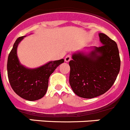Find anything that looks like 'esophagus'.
I'll return each mask as SVG.
<instances>
[{"label":"esophagus","mask_w":130,"mask_h":130,"mask_svg":"<svg viewBox=\"0 0 130 130\" xmlns=\"http://www.w3.org/2000/svg\"><path fill=\"white\" fill-rule=\"evenodd\" d=\"M64 60H65V62H68L71 60V55H67V56L65 57V59Z\"/></svg>","instance_id":"esophagus-1"}]
</instances>
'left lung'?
Returning <instances> with one entry per match:
<instances>
[{"label":"left lung","mask_w":130,"mask_h":130,"mask_svg":"<svg viewBox=\"0 0 130 130\" xmlns=\"http://www.w3.org/2000/svg\"><path fill=\"white\" fill-rule=\"evenodd\" d=\"M102 45L91 51H78L69 62L70 85L73 92L83 98H93L106 92L114 84L120 68L117 44L103 33L99 34Z\"/></svg>","instance_id":"8db88e82"}]
</instances>
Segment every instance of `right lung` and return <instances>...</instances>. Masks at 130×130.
Listing matches in <instances>:
<instances>
[{"label":"right lung","instance_id":"1","mask_svg":"<svg viewBox=\"0 0 130 130\" xmlns=\"http://www.w3.org/2000/svg\"><path fill=\"white\" fill-rule=\"evenodd\" d=\"M25 36L19 37L13 44L8 58L7 71L9 82L13 91L23 99L35 101L44 96L48 88L49 78L64 59L50 61L43 66L30 69L21 64L17 55L19 43Z\"/></svg>","mask_w":130,"mask_h":130}]
</instances>
